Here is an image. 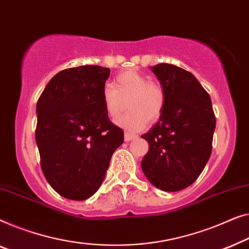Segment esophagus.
<instances>
[{
	"label": "esophagus",
	"instance_id": "34e87169",
	"mask_svg": "<svg viewBox=\"0 0 249 249\" xmlns=\"http://www.w3.org/2000/svg\"><path fill=\"white\" fill-rule=\"evenodd\" d=\"M136 138V135L135 134H131V133H128V132H125V134H124V140L126 142H128V141H132L133 139H135Z\"/></svg>",
	"mask_w": 249,
	"mask_h": 249
}]
</instances>
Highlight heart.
Listing matches in <instances>:
<instances>
[{
	"label": "heart",
	"instance_id": "1",
	"mask_svg": "<svg viewBox=\"0 0 249 249\" xmlns=\"http://www.w3.org/2000/svg\"><path fill=\"white\" fill-rule=\"evenodd\" d=\"M127 99L129 113L118 116L115 124L131 133L144 128L149 120H157L164 106L162 88L135 70L121 73L115 79L114 87L106 86L103 89V103L108 116H116Z\"/></svg>",
	"mask_w": 249,
	"mask_h": 249
}]
</instances>
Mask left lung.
Masks as SVG:
<instances>
[{
    "label": "left lung",
    "instance_id": "1",
    "mask_svg": "<svg viewBox=\"0 0 249 249\" xmlns=\"http://www.w3.org/2000/svg\"><path fill=\"white\" fill-rule=\"evenodd\" d=\"M164 93L159 121L141 138L149 143L141 167L153 186L178 192L194 183L212 151L215 116L211 98L186 70L161 63L151 68Z\"/></svg>",
    "mask_w": 249,
    "mask_h": 249
}]
</instances>
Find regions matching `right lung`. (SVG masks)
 I'll return each instance as SVG.
<instances>
[{
  "label": "right lung",
  "mask_w": 249,
  "mask_h": 249,
  "mask_svg": "<svg viewBox=\"0 0 249 249\" xmlns=\"http://www.w3.org/2000/svg\"><path fill=\"white\" fill-rule=\"evenodd\" d=\"M110 70L82 65L51 79L36 107V143L48 184L63 197L83 201L103 184L123 129L108 118L103 89Z\"/></svg>",
  "instance_id": "obj_1"
}]
</instances>
